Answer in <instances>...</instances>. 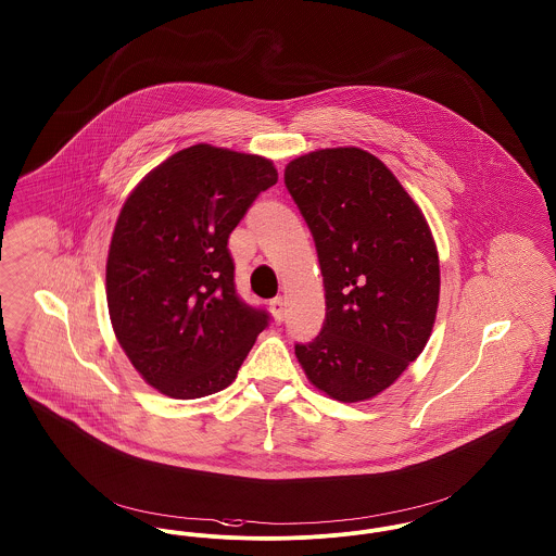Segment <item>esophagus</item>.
Returning a JSON list of instances; mask_svg holds the SVG:
<instances>
[{
  "instance_id": "1",
  "label": "esophagus",
  "mask_w": 556,
  "mask_h": 556,
  "mask_svg": "<svg viewBox=\"0 0 556 556\" xmlns=\"http://www.w3.org/2000/svg\"><path fill=\"white\" fill-rule=\"evenodd\" d=\"M269 309H271V316H274V323H282L285 320V314H287V301L282 296L274 299L269 303Z\"/></svg>"
}]
</instances>
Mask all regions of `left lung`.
<instances>
[{
    "label": "left lung",
    "mask_w": 556,
    "mask_h": 556,
    "mask_svg": "<svg viewBox=\"0 0 556 556\" xmlns=\"http://www.w3.org/2000/svg\"><path fill=\"white\" fill-rule=\"evenodd\" d=\"M325 285L320 334L295 345L314 388L339 403L388 390L424 352L437 320L441 263L432 229L394 173L361 148L303 153L285 168Z\"/></svg>",
    "instance_id": "left-lung-1"
}]
</instances>
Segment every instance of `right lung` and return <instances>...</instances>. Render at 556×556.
Here are the masks:
<instances>
[{
	"instance_id": "obj_1",
	"label": "right lung",
	"mask_w": 556,
	"mask_h": 556,
	"mask_svg": "<svg viewBox=\"0 0 556 556\" xmlns=\"http://www.w3.org/2000/svg\"><path fill=\"white\" fill-rule=\"evenodd\" d=\"M269 157L198 143L128 193L105 265L113 333L137 372L168 399L227 388L267 325L233 289L227 238L263 189Z\"/></svg>"
}]
</instances>
